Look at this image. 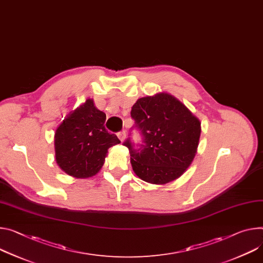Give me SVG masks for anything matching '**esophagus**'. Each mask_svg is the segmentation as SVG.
Listing matches in <instances>:
<instances>
[{
    "instance_id": "1",
    "label": "esophagus",
    "mask_w": 263,
    "mask_h": 263,
    "mask_svg": "<svg viewBox=\"0 0 263 263\" xmlns=\"http://www.w3.org/2000/svg\"><path fill=\"white\" fill-rule=\"evenodd\" d=\"M117 136H118L119 139H121V141H124L125 138H126V132H125V131L118 132V133H117Z\"/></svg>"
}]
</instances>
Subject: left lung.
<instances>
[{"mask_svg":"<svg viewBox=\"0 0 263 263\" xmlns=\"http://www.w3.org/2000/svg\"><path fill=\"white\" fill-rule=\"evenodd\" d=\"M133 128L141 135L135 145L129 137L134 173L144 181L165 184L180 177L192 163L200 137V122L168 93L138 99L131 110Z\"/></svg>","mask_w":263,"mask_h":263,"instance_id":"left-lung-1","label":"left lung"}]
</instances>
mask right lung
<instances>
[{
	"label": "right lung",
	"instance_id": "obj_1",
	"mask_svg": "<svg viewBox=\"0 0 263 263\" xmlns=\"http://www.w3.org/2000/svg\"><path fill=\"white\" fill-rule=\"evenodd\" d=\"M105 122L106 114L90 99L65 117L54 135L55 159L65 173L88 178L102 169L108 149L121 142Z\"/></svg>",
	"mask_w": 263,
	"mask_h": 263
}]
</instances>
